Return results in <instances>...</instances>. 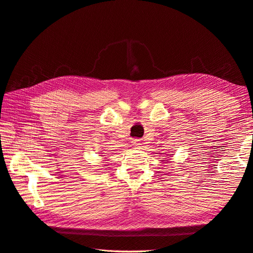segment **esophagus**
I'll return each mask as SVG.
<instances>
[{
  "instance_id": "1",
  "label": "esophagus",
  "mask_w": 253,
  "mask_h": 253,
  "mask_svg": "<svg viewBox=\"0 0 253 253\" xmlns=\"http://www.w3.org/2000/svg\"><path fill=\"white\" fill-rule=\"evenodd\" d=\"M141 141L138 140V138H133V140L131 141V143H132V145H134V146H140L141 145V143H140Z\"/></svg>"
}]
</instances>
